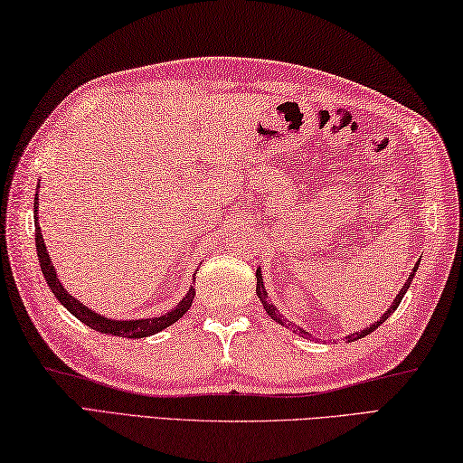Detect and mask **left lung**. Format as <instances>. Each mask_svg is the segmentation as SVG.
Instances as JSON below:
<instances>
[{"label": "left lung", "instance_id": "left-lung-1", "mask_svg": "<svg viewBox=\"0 0 463 463\" xmlns=\"http://www.w3.org/2000/svg\"><path fill=\"white\" fill-rule=\"evenodd\" d=\"M420 264V262H418ZM418 264H416V267H414V270H411V274H410V277H408V282L404 284V287H402V290H400V294H398V297L394 298V302H392V307L386 310V312H383V317L378 320V322H373L372 324V326L370 328H364V330H360V332H354V334H348V336H346V340L348 342H354V340H358V338H364V336H368V334L370 332H373V330H376L378 326H380V324L382 322H386L388 320V317H392V314H394V310L400 307V302H402V298H404V294H406V290L410 288V284H411V279H414V274H416V270H418ZM257 297L260 298V302H262V307L264 308H267V312L270 314V317L274 318V320H279L280 324H288V320H284L282 317H280V314L277 312V308H274L272 307V304L269 302V294H267V288H264V284H262V277H260V272L257 270ZM288 326H290V324H288ZM300 334H307V332H304V330H298Z\"/></svg>", "mask_w": 463, "mask_h": 463}]
</instances>
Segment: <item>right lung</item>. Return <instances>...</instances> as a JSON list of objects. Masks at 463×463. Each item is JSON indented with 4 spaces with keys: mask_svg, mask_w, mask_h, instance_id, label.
I'll return each mask as SVG.
<instances>
[{
    "mask_svg": "<svg viewBox=\"0 0 463 463\" xmlns=\"http://www.w3.org/2000/svg\"><path fill=\"white\" fill-rule=\"evenodd\" d=\"M37 193H35V211H33V219H35V247H37V259H39V267H42V272L43 277L49 284V288H52V292L55 294V298L63 304V307L73 314L75 318H80L83 324H87V326L97 330V332H103V334H113V336H123V338H145V336H151V334H156L161 332L163 328L171 326L173 322L179 320L183 314L191 308L193 304V298H194V288L191 287V290L186 292V297L176 304V307L166 312L165 317H159V318H145V320H109L101 317V314H97L93 310H90L87 307H83V304L73 298L71 294H69L63 284L59 282L57 274H55V269L52 264V259H49L47 254V249H45V242H43V234L42 231H39V222H37Z\"/></svg>",
    "mask_w": 463,
    "mask_h": 463,
    "instance_id": "add662e5",
    "label": "right lung"
}]
</instances>
